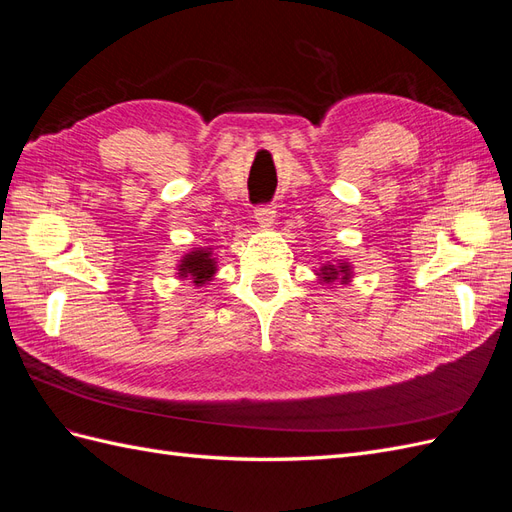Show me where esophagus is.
Here are the masks:
<instances>
[{
  "label": "esophagus",
  "mask_w": 512,
  "mask_h": 512,
  "mask_svg": "<svg viewBox=\"0 0 512 512\" xmlns=\"http://www.w3.org/2000/svg\"><path fill=\"white\" fill-rule=\"evenodd\" d=\"M254 215H256V222L262 228H269L275 222V207L273 205H260V207H256Z\"/></svg>",
  "instance_id": "obj_1"
}]
</instances>
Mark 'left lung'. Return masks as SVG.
Listing matches in <instances>:
<instances>
[{
    "label": "left lung",
    "instance_id": "obj_1",
    "mask_svg": "<svg viewBox=\"0 0 512 512\" xmlns=\"http://www.w3.org/2000/svg\"><path fill=\"white\" fill-rule=\"evenodd\" d=\"M320 277L322 284H333V282H350L352 277V267L348 265L346 260L342 262H327V265H322L316 273Z\"/></svg>",
    "mask_w": 512,
    "mask_h": 512
}]
</instances>
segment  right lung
Returning a JSON list of instances; mask_svg holds the SVG:
<instances>
[{"label":"right lung","instance_id":"obj_1","mask_svg":"<svg viewBox=\"0 0 512 512\" xmlns=\"http://www.w3.org/2000/svg\"><path fill=\"white\" fill-rule=\"evenodd\" d=\"M177 271L181 280H192L194 286H205L207 282H211L215 271H218L211 247H196V250L185 254Z\"/></svg>","mask_w":512,"mask_h":512}]
</instances>
